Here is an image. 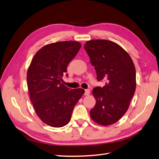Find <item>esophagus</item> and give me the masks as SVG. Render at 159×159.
I'll list each match as a JSON object with an SVG mask.
<instances>
[{
	"instance_id": "1",
	"label": "esophagus",
	"mask_w": 159,
	"mask_h": 159,
	"mask_svg": "<svg viewBox=\"0 0 159 159\" xmlns=\"http://www.w3.org/2000/svg\"><path fill=\"white\" fill-rule=\"evenodd\" d=\"M89 93H90V90H89V89H85V90L84 95H89Z\"/></svg>"
}]
</instances>
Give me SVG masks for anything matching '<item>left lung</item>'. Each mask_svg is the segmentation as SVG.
I'll return each instance as SVG.
<instances>
[{
  "label": "left lung",
  "instance_id": "1",
  "mask_svg": "<svg viewBox=\"0 0 159 159\" xmlns=\"http://www.w3.org/2000/svg\"><path fill=\"white\" fill-rule=\"evenodd\" d=\"M84 48L103 87L93 89L96 100L90 117L100 125L118 121L129 109L136 89V70L131 56L121 46L107 40L87 41Z\"/></svg>",
  "mask_w": 159,
  "mask_h": 159
}]
</instances>
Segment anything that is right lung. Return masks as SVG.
<instances>
[{
	"label": "right lung",
	"instance_id": "1",
	"mask_svg": "<svg viewBox=\"0 0 159 159\" xmlns=\"http://www.w3.org/2000/svg\"><path fill=\"white\" fill-rule=\"evenodd\" d=\"M81 46L77 41L47 44L33 57L27 71L30 99L41 121L53 127L68 124L76 103L85 93L61 83L64 73Z\"/></svg>",
	"mask_w": 159,
	"mask_h": 159
}]
</instances>
